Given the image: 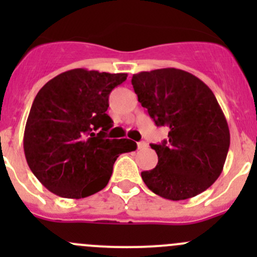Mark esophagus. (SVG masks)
<instances>
[{"instance_id":"obj_1","label":"esophagus","mask_w":257,"mask_h":257,"mask_svg":"<svg viewBox=\"0 0 257 257\" xmlns=\"http://www.w3.org/2000/svg\"><path fill=\"white\" fill-rule=\"evenodd\" d=\"M137 145H138V149H144V148H147L148 144L145 143V142H139Z\"/></svg>"}]
</instances>
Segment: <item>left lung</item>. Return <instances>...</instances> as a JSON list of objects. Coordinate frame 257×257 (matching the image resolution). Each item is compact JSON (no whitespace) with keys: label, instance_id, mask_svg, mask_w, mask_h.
Returning <instances> with one entry per match:
<instances>
[{"label":"left lung","instance_id":"obj_1","mask_svg":"<svg viewBox=\"0 0 257 257\" xmlns=\"http://www.w3.org/2000/svg\"><path fill=\"white\" fill-rule=\"evenodd\" d=\"M134 92L168 139L152 144L154 169L142 172L145 185L169 200L199 195L220 177L230 147L226 118L211 89L189 72L162 68L132 77Z\"/></svg>","mask_w":257,"mask_h":257}]
</instances>
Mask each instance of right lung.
Returning <instances> with one entry per match:
<instances>
[{
  "label": "right lung",
  "instance_id": "1",
  "mask_svg": "<svg viewBox=\"0 0 257 257\" xmlns=\"http://www.w3.org/2000/svg\"><path fill=\"white\" fill-rule=\"evenodd\" d=\"M126 73L76 68L46 83L36 95L23 136L26 160L43 186L67 199H82L107 186L131 139H107L110 92ZM98 131V134L95 132Z\"/></svg>",
  "mask_w": 257,
  "mask_h": 257
}]
</instances>
